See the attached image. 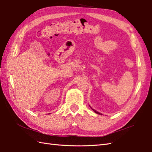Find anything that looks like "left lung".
<instances>
[{"mask_svg": "<svg viewBox=\"0 0 152 152\" xmlns=\"http://www.w3.org/2000/svg\"><path fill=\"white\" fill-rule=\"evenodd\" d=\"M92 110H93V111H94V112H95V113H96V114H101V113H99V112H96V110H93V109H92Z\"/></svg>", "mask_w": 152, "mask_h": 152, "instance_id": "1", "label": "left lung"}]
</instances>
